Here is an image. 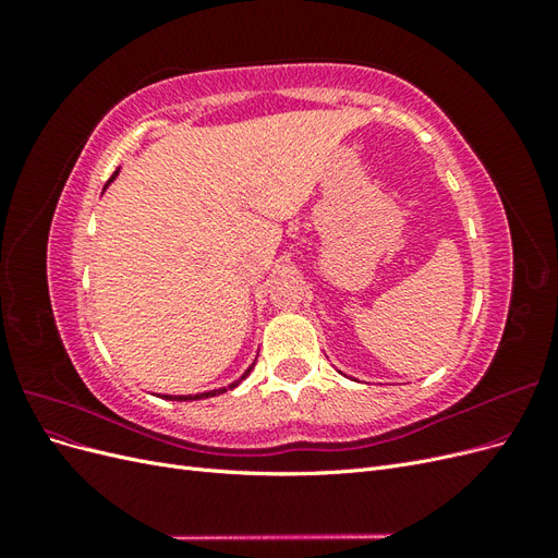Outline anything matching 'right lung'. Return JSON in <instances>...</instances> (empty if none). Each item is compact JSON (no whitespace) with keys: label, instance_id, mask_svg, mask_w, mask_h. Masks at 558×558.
Instances as JSON below:
<instances>
[{"label":"right lung","instance_id":"obj_1","mask_svg":"<svg viewBox=\"0 0 558 558\" xmlns=\"http://www.w3.org/2000/svg\"><path fill=\"white\" fill-rule=\"evenodd\" d=\"M118 172H121V170H116V172L111 174V179H109V181H107V185H105V191L109 189V183H111V181H113V179L118 177ZM105 191H102V193H105ZM251 369H253V365L244 369V375H242L240 379H234L232 384H228V388H234V386H238V384H240L242 379H246V377H248V373H251ZM228 388L223 386V388H214V391H205V393H195V396H162V398H165V400H183V402H185V400H202V398H211V396H218V393H226V391H228Z\"/></svg>","mask_w":558,"mask_h":558}]
</instances>
